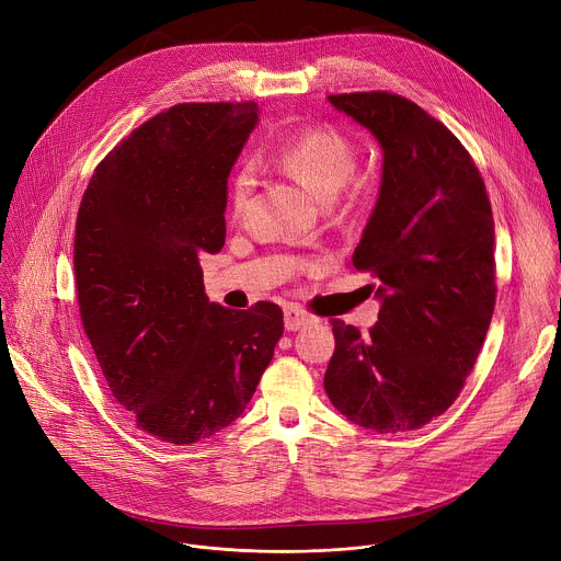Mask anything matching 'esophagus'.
Wrapping results in <instances>:
<instances>
[{"instance_id":"34e87169","label":"esophagus","mask_w":561,"mask_h":561,"mask_svg":"<svg viewBox=\"0 0 561 561\" xmlns=\"http://www.w3.org/2000/svg\"><path fill=\"white\" fill-rule=\"evenodd\" d=\"M312 322H314V317L310 312H306L304 308H299V306H288L284 310V327H286V331H299V329H304V327H308Z\"/></svg>"}]
</instances>
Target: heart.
Wrapping results in <instances>:
<instances>
[{
  "label": "heart",
  "instance_id": "b5f03b06",
  "mask_svg": "<svg viewBox=\"0 0 561 561\" xmlns=\"http://www.w3.org/2000/svg\"><path fill=\"white\" fill-rule=\"evenodd\" d=\"M275 164L317 197L333 199L357 169L355 144L333 126L310 128L290 139L277 154ZM255 191V173L251 167L239 171L230 184V210L244 217ZM366 184H357L353 199H364Z\"/></svg>",
  "mask_w": 561,
  "mask_h": 561
}]
</instances>
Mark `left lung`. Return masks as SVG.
Masks as SVG:
<instances>
[{"mask_svg": "<svg viewBox=\"0 0 561 561\" xmlns=\"http://www.w3.org/2000/svg\"><path fill=\"white\" fill-rule=\"evenodd\" d=\"M329 102L375 135L383 173L353 253V266L379 282V322L362 335L333 319L324 388L353 424L407 433L453 407L489 333L493 210L468 150L415 102L386 91Z\"/></svg>", "mask_w": 561, "mask_h": 561, "instance_id": "8db88e82", "label": "left lung"}]
</instances>
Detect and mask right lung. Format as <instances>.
Listing matches in <instances>:
<instances>
[{
    "instance_id": "add662e5",
    "label": "right lung",
    "mask_w": 561,
    "mask_h": 561,
    "mask_svg": "<svg viewBox=\"0 0 561 561\" xmlns=\"http://www.w3.org/2000/svg\"><path fill=\"white\" fill-rule=\"evenodd\" d=\"M260 106L178 104L98 164L75 226L79 317L113 397L144 433L186 446L247 411L284 333L273 301H208L202 253L226 237V182Z\"/></svg>"
}]
</instances>
